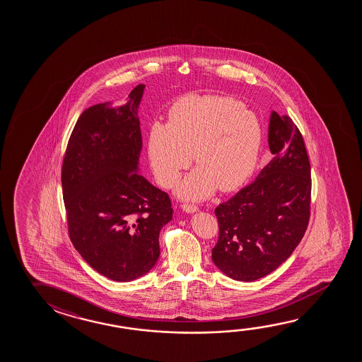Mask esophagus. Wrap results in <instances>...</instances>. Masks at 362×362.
Segmentation results:
<instances>
[{
    "instance_id": "1",
    "label": "esophagus",
    "mask_w": 362,
    "mask_h": 362,
    "mask_svg": "<svg viewBox=\"0 0 362 362\" xmlns=\"http://www.w3.org/2000/svg\"><path fill=\"white\" fill-rule=\"evenodd\" d=\"M182 209H183L184 212H187V214H194V212L198 211V207L194 206V204H183Z\"/></svg>"
}]
</instances>
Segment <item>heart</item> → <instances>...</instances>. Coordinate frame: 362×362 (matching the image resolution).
<instances>
[{"instance_id":"b5f03b06","label":"heart","mask_w":362,"mask_h":362,"mask_svg":"<svg viewBox=\"0 0 362 362\" xmlns=\"http://www.w3.org/2000/svg\"><path fill=\"white\" fill-rule=\"evenodd\" d=\"M262 143L255 113L241 102L221 95L182 97L169 111L168 124H154L148 141L155 178L170 188L196 161V170L177 188L187 201H203L218 188L232 192L254 172Z\"/></svg>"}]
</instances>
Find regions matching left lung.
I'll list each match as a JSON object with an SVG mask.
<instances>
[{"label":"left lung","mask_w":362,"mask_h":362,"mask_svg":"<svg viewBox=\"0 0 362 362\" xmlns=\"http://www.w3.org/2000/svg\"><path fill=\"white\" fill-rule=\"evenodd\" d=\"M269 148L274 155L255 182L219 204V238L212 261L238 281H254L276 270L307 230L310 164L291 117L270 112Z\"/></svg>","instance_id":"1"}]
</instances>
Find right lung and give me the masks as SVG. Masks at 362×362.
Listing matches in <instances>:
<instances>
[{
  "mask_svg": "<svg viewBox=\"0 0 362 362\" xmlns=\"http://www.w3.org/2000/svg\"><path fill=\"white\" fill-rule=\"evenodd\" d=\"M144 89L136 86L121 106L87 108L62 169L71 243L89 267L115 281H132L155 267L159 233L173 218L168 194L140 174Z\"/></svg>",
  "mask_w": 362,
  "mask_h": 362,
  "instance_id": "right-lung-1",
  "label": "right lung"
}]
</instances>
